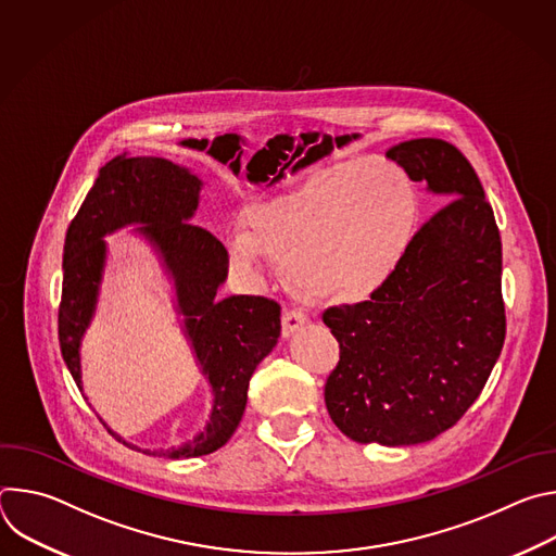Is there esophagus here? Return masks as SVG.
Listing matches in <instances>:
<instances>
[{"label":"esophagus","mask_w":556,"mask_h":556,"mask_svg":"<svg viewBox=\"0 0 556 556\" xmlns=\"http://www.w3.org/2000/svg\"><path fill=\"white\" fill-rule=\"evenodd\" d=\"M303 324H305V316L301 312H296V309L283 312V316H281V337L290 339L294 332H299L303 328Z\"/></svg>","instance_id":"1"}]
</instances>
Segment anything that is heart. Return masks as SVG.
<instances>
[{
    "instance_id": "1",
    "label": "heart",
    "mask_w": 556,
    "mask_h": 556,
    "mask_svg": "<svg viewBox=\"0 0 556 556\" xmlns=\"http://www.w3.org/2000/svg\"><path fill=\"white\" fill-rule=\"evenodd\" d=\"M418 208V191L399 165L356 157L251 206L230 253L242 264L266 255L303 301L361 303L401 266Z\"/></svg>"
}]
</instances>
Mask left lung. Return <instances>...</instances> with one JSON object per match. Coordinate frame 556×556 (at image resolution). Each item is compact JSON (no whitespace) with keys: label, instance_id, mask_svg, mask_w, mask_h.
I'll list each match as a JSON object with an SVG mask.
<instances>
[{"label":"left lung","instance_id":"1","mask_svg":"<svg viewBox=\"0 0 556 556\" xmlns=\"http://www.w3.org/2000/svg\"><path fill=\"white\" fill-rule=\"evenodd\" d=\"M387 157L448 204L422 224L369 301L324 312L341 348L326 407L354 442L409 446L451 429L502 354V237L457 147L414 138L393 144Z\"/></svg>","mask_w":556,"mask_h":556}]
</instances>
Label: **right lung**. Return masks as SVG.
<instances>
[{
  "instance_id": "right-lung-1",
  "label": "right lung",
  "mask_w": 556,
  "mask_h": 556,
  "mask_svg": "<svg viewBox=\"0 0 556 556\" xmlns=\"http://www.w3.org/2000/svg\"><path fill=\"white\" fill-rule=\"evenodd\" d=\"M200 191L202 180L193 172L165 157L116 155L99 172L67 226L63 247L59 343L81 391V343L99 303L108 262L105 237L125 226H138L134 232L142 235L163 260L176 288L185 337L213 393L211 416L193 440L182 446L142 451L172 459L208 455L230 440L247 409L251 376L281 334L277 301L249 294L217 296L228 275V253L215 235L191 224ZM108 431L125 446L138 448Z\"/></svg>"
}]
</instances>
